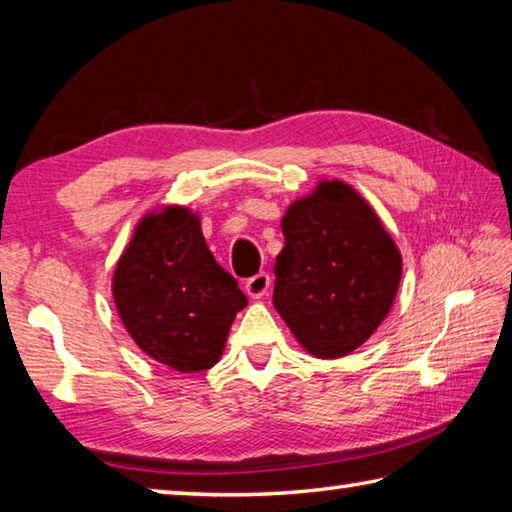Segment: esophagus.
Returning a JSON list of instances; mask_svg holds the SVG:
<instances>
[{
	"mask_svg": "<svg viewBox=\"0 0 512 512\" xmlns=\"http://www.w3.org/2000/svg\"><path fill=\"white\" fill-rule=\"evenodd\" d=\"M271 291V275L268 273H257L255 277H250V280L246 282V293L250 298H264L266 293Z\"/></svg>",
	"mask_w": 512,
	"mask_h": 512,
	"instance_id": "34e87169",
	"label": "esophagus"
}]
</instances>
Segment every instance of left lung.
Returning a JSON list of instances; mask_svg holds the SVG:
<instances>
[{
  "mask_svg": "<svg viewBox=\"0 0 512 512\" xmlns=\"http://www.w3.org/2000/svg\"><path fill=\"white\" fill-rule=\"evenodd\" d=\"M273 305L311 357L339 359L391 311L402 255L372 205L343 180H320L282 216Z\"/></svg>",
  "mask_w": 512,
  "mask_h": 512,
  "instance_id": "obj_1",
  "label": "left lung"
}]
</instances>
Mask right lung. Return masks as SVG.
I'll return each instance as SVG.
<instances>
[{
    "mask_svg": "<svg viewBox=\"0 0 512 512\" xmlns=\"http://www.w3.org/2000/svg\"><path fill=\"white\" fill-rule=\"evenodd\" d=\"M112 298L137 348L178 372L212 368L248 305L207 248L198 214L183 205L146 212L135 225L112 273Z\"/></svg>",
    "mask_w": 512,
    "mask_h": 512,
    "instance_id": "right-lung-1",
    "label": "right lung"
}]
</instances>
